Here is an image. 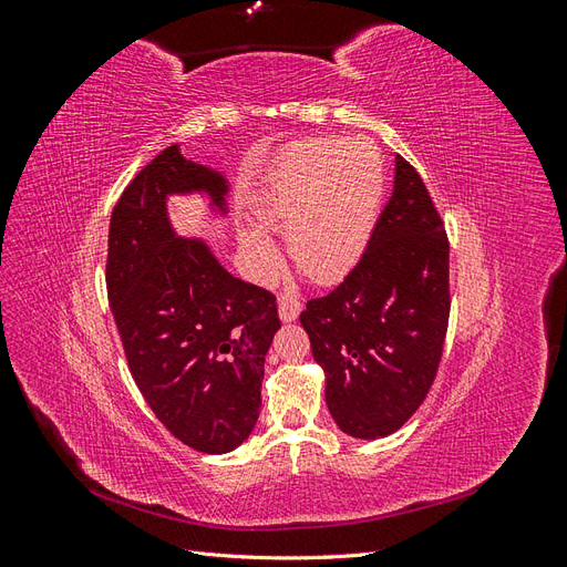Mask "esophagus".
<instances>
[{
    "label": "esophagus",
    "instance_id": "obj_1",
    "mask_svg": "<svg viewBox=\"0 0 567 567\" xmlns=\"http://www.w3.org/2000/svg\"><path fill=\"white\" fill-rule=\"evenodd\" d=\"M300 310H302V302L298 298H293V296H284L279 300V317H281V321H296Z\"/></svg>",
    "mask_w": 567,
    "mask_h": 567
}]
</instances>
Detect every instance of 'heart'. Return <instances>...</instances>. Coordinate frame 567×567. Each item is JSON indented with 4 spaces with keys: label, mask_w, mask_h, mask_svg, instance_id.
Listing matches in <instances>:
<instances>
[{
    "label": "heart",
    "mask_w": 567,
    "mask_h": 567,
    "mask_svg": "<svg viewBox=\"0 0 567 567\" xmlns=\"http://www.w3.org/2000/svg\"><path fill=\"white\" fill-rule=\"evenodd\" d=\"M385 194L381 148L369 136L310 140L271 167L255 200L265 229L284 231L286 248L307 277L333 284L364 255ZM260 227L238 231V248L257 281H269L281 255Z\"/></svg>",
    "instance_id": "1"
}]
</instances>
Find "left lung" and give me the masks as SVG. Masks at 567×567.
<instances>
[{
    "label": "left lung",
    "instance_id": "1",
    "mask_svg": "<svg viewBox=\"0 0 567 567\" xmlns=\"http://www.w3.org/2000/svg\"><path fill=\"white\" fill-rule=\"evenodd\" d=\"M447 321V234L421 175L398 156L364 255L300 315L342 433L381 440L414 416L435 381Z\"/></svg>",
    "mask_w": 567,
    "mask_h": 567
}]
</instances>
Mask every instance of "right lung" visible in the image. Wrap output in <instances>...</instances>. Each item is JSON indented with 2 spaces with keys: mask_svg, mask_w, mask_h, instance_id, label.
Segmentation results:
<instances>
[{
  "mask_svg": "<svg viewBox=\"0 0 567 567\" xmlns=\"http://www.w3.org/2000/svg\"><path fill=\"white\" fill-rule=\"evenodd\" d=\"M188 194H205L227 215L225 175L167 146L115 203L106 286L153 414L186 447L227 454L260 416L265 354L281 321L269 290L236 279L203 238L177 236L167 196Z\"/></svg>",
  "mask_w": 567,
  "mask_h": 567,
  "instance_id": "right-lung-1",
  "label": "right lung"
}]
</instances>
